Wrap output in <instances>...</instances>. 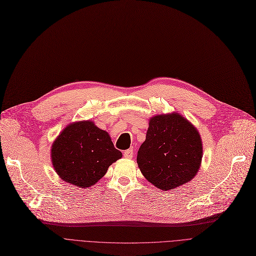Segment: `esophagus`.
Masks as SVG:
<instances>
[{
    "mask_svg": "<svg viewBox=\"0 0 256 256\" xmlns=\"http://www.w3.org/2000/svg\"><path fill=\"white\" fill-rule=\"evenodd\" d=\"M124 156L126 158H132L134 156V152H132V150H126V152H124Z\"/></svg>",
    "mask_w": 256,
    "mask_h": 256,
    "instance_id": "obj_1",
    "label": "esophagus"
}]
</instances>
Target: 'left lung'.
Here are the masks:
<instances>
[{
  "label": "left lung",
  "mask_w": 256,
  "mask_h": 256,
  "mask_svg": "<svg viewBox=\"0 0 256 256\" xmlns=\"http://www.w3.org/2000/svg\"><path fill=\"white\" fill-rule=\"evenodd\" d=\"M197 128L180 114L150 118L146 139L137 156L144 178L162 190H173L193 180L202 158Z\"/></svg>",
  "instance_id": "left-lung-1"
}]
</instances>
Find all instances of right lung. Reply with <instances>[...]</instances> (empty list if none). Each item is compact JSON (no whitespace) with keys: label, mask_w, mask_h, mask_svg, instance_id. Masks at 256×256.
<instances>
[{"label":"right lung","mask_w":256,"mask_h":256,"mask_svg":"<svg viewBox=\"0 0 256 256\" xmlns=\"http://www.w3.org/2000/svg\"><path fill=\"white\" fill-rule=\"evenodd\" d=\"M121 156L109 134L90 120L67 126L50 150L52 167L61 180L80 188L96 184Z\"/></svg>","instance_id":"obj_1"}]
</instances>
